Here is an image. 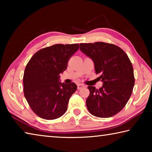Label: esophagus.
Wrapping results in <instances>:
<instances>
[{"instance_id":"1","label":"esophagus","mask_w":152,"mask_h":152,"mask_svg":"<svg viewBox=\"0 0 152 152\" xmlns=\"http://www.w3.org/2000/svg\"><path fill=\"white\" fill-rule=\"evenodd\" d=\"M84 87H85V86H84V84H78V89H82V88H84Z\"/></svg>"}]
</instances>
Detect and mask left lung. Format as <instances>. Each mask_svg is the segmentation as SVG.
Returning <instances> with one entry per match:
<instances>
[{
    "label": "left lung",
    "mask_w": 152,
    "mask_h": 152,
    "mask_svg": "<svg viewBox=\"0 0 152 152\" xmlns=\"http://www.w3.org/2000/svg\"><path fill=\"white\" fill-rule=\"evenodd\" d=\"M80 50L93 61L95 72L103 83L99 89L88 86L90 94L86 103L88 111L101 118L116 115L127 104L134 86L130 60L121 48L110 43H80Z\"/></svg>",
    "instance_id": "left-lung-1"
}]
</instances>
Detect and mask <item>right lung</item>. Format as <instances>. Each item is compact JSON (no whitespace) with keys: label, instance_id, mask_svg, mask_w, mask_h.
<instances>
[{"label":"right lung","instance_id":"1","mask_svg":"<svg viewBox=\"0 0 152 152\" xmlns=\"http://www.w3.org/2000/svg\"><path fill=\"white\" fill-rule=\"evenodd\" d=\"M78 48V44L51 45L36 52L27 64L24 95L33 111L42 119H56L66 113L77 86L74 82H61L60 74Z\"/></svg>","mask_w":152,"mask_h":152}]
</instances>
